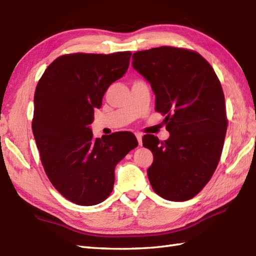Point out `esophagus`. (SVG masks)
I'll list each match as a JSON object with an SVG mask.
<instances>
[{"mask_svg":"<svg viewBox=\"0 0 256 256\" xmlns=\"http://www.w3.org/2000/svg\"><path fill=\"white\" fill-rule=\"evenodd\" d=\"M135 136H136V138H138V144L140 145H142V133H140V132H136L135 133Z\"/></svg>","mask_w":256,"mask_h":256,"instance_id":"esophagus-1","label":"esophagus"}]
</instances>
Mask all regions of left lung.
Listing matches in <instances>:
<instances>
[{
	"label": "left lung",
	"instance_id": "1",
	"mask_svg": "<svg viewBox=\"0 0 256 256\" xmlns=\"http://www.w3.org/2000/svg\"><path fill=\"white\" fill-rule=\"evenodd\" d=\"M132 66L150 84L155 111L165 116L170 138L143 136L153 153L148 176L154 192L170 201L194 198L214 175L224 148L228 118L224 90L214 68L194 50L162 46L133 54Z\"/></svg>",
	"mask_w": 256,
	"mask_h": 256
}]
</instances>
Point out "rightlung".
I'll use <instances>...</instances> for the list:
<instances>
[{
  "label": "right lung",
  "instance_id": "obj_1",
  "mask_svg": "<svg viewBox=\"0 0 256 256\" xmlns=\"http://www.w3.org/2000/svg\"><path fill=\"white\" fill-rule=\"evenodd\" d=\"M131 52L67 54L56 58L38 81L32 134L52 186L79 206L104 201L114 170L138 145L131 132L94 138L89 125L106 91L126 72Z\"/></svg>",
  "mask_w": 256,
  "mask_h": 256
}]
</instances>
